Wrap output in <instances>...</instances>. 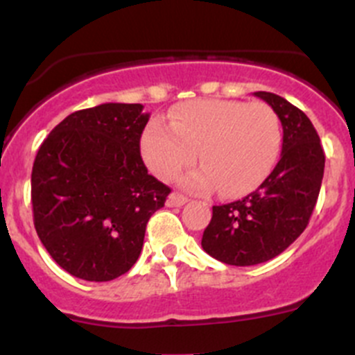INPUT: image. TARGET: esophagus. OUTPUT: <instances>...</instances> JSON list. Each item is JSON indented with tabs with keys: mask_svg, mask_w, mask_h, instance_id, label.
Instances as JSON below:
<instances>
[{
	"mask_svg": "<svg viewBox=\"0 0 355 355\" xmlns=\"http://www.w3.org/2000/svg\"><path fill=\"white\" fill-rule=\"evenodd\" d=\"M185 202H189V199L185 198L184 194H180V192H171L166 199V206L170 207H180L184 206Z\"/></svg>",
	"mask_w": 355,
	"mask_h": 355,
	"instance_id": "esophagus-1",
	"label": "esophagus"
}]
</instances>
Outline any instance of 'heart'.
<instances>
[{
    "instance_id": "b5f03b06",
    "label": "heart",
    "mask_w": 355,
    "mask_h": 355,
    "mask_svg": "<svg viewBox=\"0 0 355 355\" xmlns=\"http://www.w3.org/2000/svg\"><path fill=\"white\" fill-rule=\"evenodd\" d=\"M170 125L151 120L141 134V156L159 180H173L196 161L199 170L182 178L196 192L218 187L223 198L256 189L277 163L280 118L264 103L198 99L170 111Z\"/></svg>"
}]
</instances>
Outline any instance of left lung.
Returning a JSON list of instances; mask_svg holds the SVG:
<instances>
[{"mask_svg":"<svg viewBox=\"0 0 355 355\" xmlns=\"http://www.w3.org/2000/svg\"><path fill=\"white\" fill-rule=\"evenodd\" d=\"M278 114L284 144L277 166L244 199L213 206L202 249L232 266L266 263L306 230L320 196L324 153L304 111L273 92H254Z\"/></svg>","mask_w":355,"mask_h":355,"instance_id":"obj_1","label":"left lung"}]
</instances>
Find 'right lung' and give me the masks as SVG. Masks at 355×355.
<instances>
[{"label":"right lung","mask_w":355,"mask_h":355,"mask_svg":"<svg viewBox=\"0 0 355 355\" xmlns=\"http://www.w3.org/2000/svg\"><path fill=\"white\" fill-rule=\"evenodd\" d=\"M142 105L105 103L75 111L44 139L32 166L34 227L58 266L87 282L127 273L146 225L170 187L148 173Z\"/></svg>","instance_id":"right-lung-1"}]
</instances>
